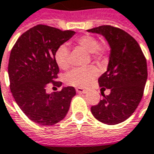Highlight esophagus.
<instances>
[{
	"mask_svg": "<svg viewBox=\"0 0 154 154\" xmlns=\"http://www.w3.org/2000/svg\"><path fill=\"white\" fill-rule=\"evenodd\" d=\"M76 91L77 93H86V90H85L84 88H77Z\"/></svg>",
	"mask_w": 154,
	"mask_h": 154,
	"instance_id": "1",
	"label": "esophagus"
}]
</instances>
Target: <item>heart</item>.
Instances as JSON below:
<instances>
[{
  "instance_id": "b5f03b06",
  "label": "heart",
  "mask_w": 154,
  "mask_h": 154,
  "mask_svg": "<svg viewBox=\"0 0 154 154\" xmlns=\"http://www.w3.org/2000/svg\"><path fill=\"white\" fill-rule=\"evenodd\" d=\"M77 45L85 50L97 62H100L104 58L107 48L104 45H99L98 41L94 36L83 35L76 40ZM57 65L62 69H66L69 67V48L66 44H62L55 51L54 55ZM98 74L97 69L93 66L85 68L73 69L65 75V82L69 85L84 88L92 83Z\"/></svg>"
}]
</instances>
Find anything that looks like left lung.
<instances>
[{"label":"left lung","mask_w":154,"mask_h":154,"mask_svg":"<svg viewBox=\"0 0 154 154\" xmlns=\"http://www.w3.org/2000/svg\"><path fill=\"white\" fill-rule=\"evenodd\" d=\"M87 31L104 36L110 47L107 69L98 78V85L111 89V93L91 107V113L106 125L122 123L135 112L143 97L146 60L137 41L120 29L106 25Z\"/></svg>","instance_id":"8db88e82"}]
</instances>
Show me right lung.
Here are the masks:
<instances>
[{"label": "right lung", "mask_w": 154, "mask_h": 154, "mask_svg": "<svg viewBox=\"0 0 154 154\" xmlns=\"http://www.w3.org/2000/svg\"><path fill=\"white\" fill-rule=\"evenodd\" d=\"M76 32L37 25L23 33L11 50L8 62L10 90L23 113L41 125H53L68 113L76 90L63 87L61 91L49 94L46 85L55 82L59 72L54 55L60 45Z\"/></svg>", "instance_id": "1"}]
</instances>
